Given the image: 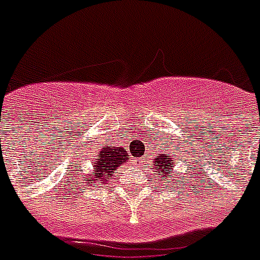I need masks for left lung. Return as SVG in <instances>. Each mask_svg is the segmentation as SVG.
<instances>
[{
  "instance_id": "1",
  "label": "left lung",
  "mask_w": 260,
  "mask_h": 260,
  "mask_svg": "<svg viewBox=\"0 0 260 260\" xmlns=\"http://www.w3.org/2000/svg\"><path fill=\"white\" fill-rule=\"evenodd\" d=\"M159 150H165L162 152H159V154H156V156L154 158V161H152V168L151 171H155L156 174L159 175V178H162L164 183L165 186L168 187V185L171 183V180L168 179V172L172 171V168L175 167V159L171 155V152L168 151V148H161L159 147ZM182 176H179V179ZM172 185V183H171Z\"/></svg>"
}]
</instances>
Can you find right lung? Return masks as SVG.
<instances>
[{
	"instance_id": "right-lung-1",
	"label": "right lung",
	"mask_w": 260,
	"mask_h": 260,
	"mask_svg": "<svg viewBox=\"0 0 260 260\" xmlns=\"http://www.w3.org/2000/svg\"><path fill=\"white\" fill-rule=\"evenodd\" d=\"M128 152L123 147H113V145H102L101 151L98 152L96 159L92 162V169L85 174V179L91 183H96L101 180L102 183L113 179L115 171L123 167V164L128 161ZM94 172L92 173L91 171ZM86 182V183H88Z\"/></svg>"
}]
</instances>
